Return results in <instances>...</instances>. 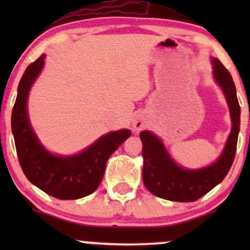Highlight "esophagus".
<instances>
[{
  "mask_svg": "<svg viewBox=\"0 0 250 250\" xmlns=\"http://www.w3.org/2000/svg\"><path fill=\"white\" fill-rule=\"evenodd\" d=\"M146 123H147V122H146L145 117L139 115L133 120V123H131V125H133V129L135 131H140L146 127Z\"/></svg>",
  "mask_w": 250,
  "mask_h": 250,
  "instance_id": "1",
  "label": "esophagus"
}]
</instances>
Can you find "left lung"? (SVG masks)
I'll return each instance as SVG.
<instances>
[{
	"label": "left lung",
	"mask_w": 250,
	"mask_h": 250,
	"mask_svg": "<svg viewBox=\"0 0 250 250\" xmlns=\"http://www.w3.org/2000/svg\"><path fill=\"white\" fill-rule=\"evenodd\" d=\"M214 79L225 93L231 128L225 149L213 165L202 169L181 168L166 150L162 141L150 131L140 134L142 141L143 182L151 194L176 202H193L210 191L226 177L233 165L240 131L241 109L233 77L217 59H213Z\"/></svg>",
	"instance_id": "left-lung-1"
}]
</instances>
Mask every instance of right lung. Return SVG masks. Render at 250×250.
Returning <instances> with one entry per match:
<instances>
[{"mask_svg": "<svg viewBox=\"0 0 250 250\" xmlns=\"http://www.w3.org/2000/svg\"><path fill=\"white\" fill-rule=\"evenodd\" d=\"M44 55L28 65L17 88L11 113V130L20 165L27 179L48 195L60 200H76L95 191L104 174L110 155L130 136V130L103 135L82 153L57 156L40 143L27 113L30 87L41 73Z\"/></svg>", "mask_w": 250, "mask_h": 250, "instance_id": "1", "label": "right lung"}]
</instances>
